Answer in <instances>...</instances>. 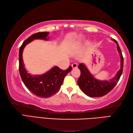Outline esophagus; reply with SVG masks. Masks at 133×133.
Segmentation results:
<instances>
[{"label":"esophagus","mask_w":133,"mask_h":133,"mask_svg":"<svg viewBox=\"0 0 133 133\" xmlns=\"http://www.w3.org/2000/svg\"><path fill=\"white\" fill-rule=\"evenodd\" d=\"M72 68H73V69H75V68H77L78 65H77V64L74 63V64H73L72 65Z\"/></svg>","instance_id":"esophagus-1"}]
</instances>
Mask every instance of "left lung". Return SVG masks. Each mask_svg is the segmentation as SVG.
<instances>
[{
	"instance_id": "left-lung-1",
	"label": "left lung",
	"mask_w": 133,
	"mask_h": 133,
	"mask_svg": "<svg viewBox=\"0 0 133 133\" xmlns=\"http://www.w3.org/2000/svg\"><path fill=\"white\" fill-rule=\"evenodd\" d=\"M113 40L117 44V50L121 57V68L114 77L109 81L98 80L94 77L84 64H79L78 68L81 71V75L77 84L81 90L89 97H99L106 95L116 86L122 75L123 67V56L117 42L114 39Z\"/></svg>"
}]
</instances>
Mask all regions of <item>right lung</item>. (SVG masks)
Segmentation results:
<instances>
[{"mask_svg": "<svg viewBox=\"0 0 133 133\" xmlns=\"http://www.w3.org/2000/svg\"><path fill=\"white\" fill-rule=\"evenodd\" d=\"M48 32H37L26 39L19 49V72L25 87L32 93L42 98H48L56 93L63 84L64 77L71 71V66L66 70H61L57 66L42 75L32 76L26 71L23 60V52L24 47L35 39L48 40Z\"/></svg>", "mask_w": 133, "mask_h": 133, "instance_id": "right-lung-1", "label": "right lung"}]
</instances>
